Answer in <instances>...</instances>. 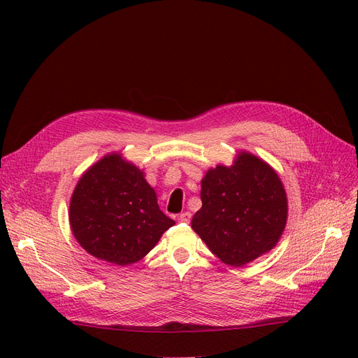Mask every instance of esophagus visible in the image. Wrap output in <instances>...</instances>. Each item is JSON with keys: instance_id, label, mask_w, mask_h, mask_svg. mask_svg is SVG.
I'll use <instances>...</instances> for the list:
<instances>
[{"instance_id": "obj_1", "label": "esophagus", "mask_w": 358, "mask_h": 358, "mask_svg": "<svg viewBox=\"0 0 358 358\" xmlns=\"http://www.w3.org/2000/svg\"><path fill=\"white\" fill-rule=\"evenodd\" d=\"M179 221L180 222H189L191 221V213L189 212H182L179 215Z\"/></svg>"}]
</instances>
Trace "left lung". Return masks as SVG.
I'll use <instances>...</instances> for the list:
<instances>
[{
	"label": "left lung",
	"mask_w": 358,
	"mask_h": 358,
	"mask_svg": "<svg viewBox=\"0 0 358 358\" xmlns=\"http://www.w3.org/2000/svg\"><path fill=\"white\" fill-rule=\"evenodd\" d=\"M201 209L191 227L222 263L241 267L279 242L288 218L284 183L266 161L241 150L201 179Z\"/></svg>",
	"instance_id": "left-lung-1"
}]
</instances>
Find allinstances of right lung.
<instances>
[{
	"label": "right lung",
	"mask_w": 358,
	"mask_h": 358,
	"mask_svg": "<svg viewBox=\"0 0 358 358\" xmlns=\"http://www.w3.org/2000/svg\"><path fill=\"white\" fill-rule=\"evenodd\" d=\"M69 220L86 252L116 266L140 262L175 225L159 210L145 173L116 152L83 173L73 191Z\"/></svg>",
	"instance_id": "obj_1"
}]
</instances>
